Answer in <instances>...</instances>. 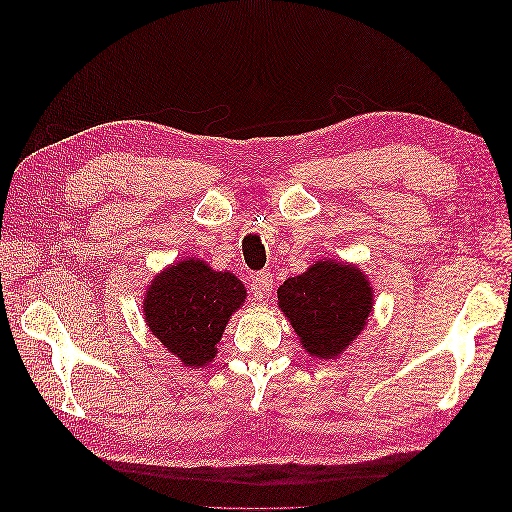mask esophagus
Segmentation results:
<instances>
[{"mask_svg": "<svg viewBox=\"0 0 512 512\" xmlns=\"http://www.w3.org/2000/svg\"><path fill=\"white\" fill-rule=\"evenodd\" d=\"M273 290V273L269 271H262V273H256L254 280H252V292L256 299H267V294H271Z\"/></svg>", "mask_w": 512, "mask_h": 512, "instance_id": "1", "label": "esophagus"}]
</instances>
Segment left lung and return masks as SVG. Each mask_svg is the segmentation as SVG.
Wrapping results in <instances>:
<instances>
[{"mask_svg":"<svg viewBox=\"0 0 512 512\" xmlns=\"http://www.w3.org/2000/svg\"><path fill=\"white\" fill-rule=\"evenodd\" d=\"M277 307L312 359H337L374 314V286L352 262L320 258L277 288Z\"/></svg>","mask_w":512,"mask_h":512,"instance_id":"obj_1","label":"left lung"}]
</instances>
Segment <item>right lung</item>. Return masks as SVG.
Wrapping results in <instances>:
<instances>
[{
	"instance_id": "right-lung-1",
	"label": "right lung",
	"mask_w": 512,
	"mask_h": 512,
	"mask_svg": "<svg viewBox=\"0 0 512 512\" xmlns=\"http://www.w3.org/2000/svg\"><path fill=\"white\" fill-rule=\"evenodd\" d=\"M245 299L247 290L235 273L185 256L153 275L143 294V318L183 367L198 369L215 359L226 324Z\"/></svg>"
}]
</instances>
